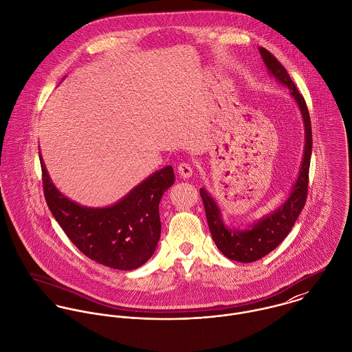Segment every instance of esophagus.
I'll list each match as a JSON object with an SVG mask.
<instances>
[{"instance_id": "1", "label": "esophagus", "mask_w": 352, "mask_h": 352, "mask_svg": "<svg viewBox=\"0 0 352 352\" xmlns=\"http://www.w3.org/2000/svg\"><path fill=\"white\" fill-rule=\"evenodd\" d=\"M177 172H179V175H180L182 177L188 179V177L192 176V166H191L190 164H187V162H182V164L177 166Z\"/></svg>"}]
</instances>
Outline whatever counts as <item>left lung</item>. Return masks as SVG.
Here are the masks:
<instances>
[{
    "label": "left lung",
    "mask_w": 352,
    "mask_h": 352,
    "mask_svg": "<svg viewBox=\"0 0 352 352\" xmlns=\"http://www.w3.org/2000/svg\"><path fill=\"white\" fill-rule=\"evenodd\" d=\"M258 52L268 70V74L276 78L279 84L290 89V96L300 108L305 130V146L298 177L293 184L286 201L274 211L248 223L243 229L228 226L222 218V211L217 201L207 192L206 188H201V201L206 210L208 229L217 248L228 258L241 263L256 261L274 251L293 229L306 201L309 166L311 157V126L305 99L302 98L282 63L270 51L263 47H258Z\"/></svg>",
    "instance_id": "8db88e82"
}]
</instances>
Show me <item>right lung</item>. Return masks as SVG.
Returning <instances> with one entry per match:
<instances>
[{"instance_id": "add662e5", "label": "right lung", "mask_w": 352, "mask_h": 352, "mask_svg": "<svg viewBox=\"0 0 352 352\" xmlns=\"http://www.w3.org/2000/svg\"><path fill=\"white\" fill-rule=\"evenodd\" d=\"M39 158L51 214L80 251L122 271L135 270L151 258L161 236L158 204L175 183L170 165L151 173L116 203L88 207L63 195L52 183L41 151Z\"/></svg>"}]
</instances>
